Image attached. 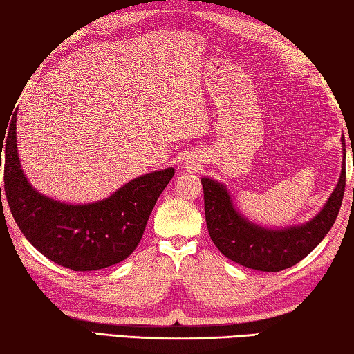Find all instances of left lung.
Returning <instances> with one entry per match:
<instances>
[{
	"mask_svg": "<svg viewBox=\"0 0 354 354\" xmlns=\"http://www.w3.org/2000/svg\"><path fill=\"white\" fill-rule=\"evenodd\" d=\"M342 151V171L326 205L304 225L283 230L263 227L245 218L232 205L225 184L201 178L206 225L215 247L227 259L259 272H281L304 259L325 239L337 218L345 192V143Z\"/></svg>",
	"mask_w": 354,
	"mask_h": 354,
	"instance_id": "8db88e82",
	"label": "left lung"
}]
</instances>
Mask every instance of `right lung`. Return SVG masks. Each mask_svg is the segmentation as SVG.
Instances as JSON below:
<instances>
[{
  "label": "right lung",
  "instance_id": "1",
  "mask_svg": "<svg viewBox=\"0 0 354 354\" xmlns=\"http://www.w3.org/2000/svg\"><path fill=\"white\" fill-rule=\"evenodd\" d=\"M15 123L17 112L8 136L0 134V159L4 153V196L23 236L48 259L75 272L100 270L127 259L175 170L147 173L97 203L56 201L39 194L23 173Z\"/></svg>",
  "mask_w": 354,
  "mask_h": 354
}]
</instances>
